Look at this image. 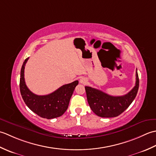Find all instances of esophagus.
I'll return each mask as SVG.
<instances>
[{"label": "esophagus", "mask_w": 156, "mask_h": 156, "mask_svg": "<svg viewBox=\"0 0 156 156\" xmlns=\"http://www.w3.org/2000/svg\"><path fill=\"white\" fill-rule=\"evenodd\" d=\"M80 82L81 84H86L87 83V78H81L80 79Z\"/></svg>", "instance_id": "esophagus-1"}]
</instances>
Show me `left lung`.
Wrapping results in <instances>:
<instances>
[{
  "instance_id": "left-lung-1",
  "label": "left lung",
  "mask_w": 156,
  "mask_h": 156,
  "mask_svg": "<svg viewBox=\"0 0 156 156\" xmlns=\"http://www.w3.org/2000/svg\"><path fill=\"white\" fill-rule=\"evenodd\" d=\"M140 81L136 71L135 86L127 94L113 97L98 89L85 87L88 102L92 111L98 117L110 118L117 117L127 109L136 97Z\"/></svg>"
}]
</instances>
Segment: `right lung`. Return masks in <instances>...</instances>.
Listing matches in <instances>:
<instances>
[{
    "instance_id": "1",
    "label": "right lung",
    "mask_w": 156,
    "mask_h": 156,
    "mask_svg": "<svg viewBox=\"0 0 156 156\" xmlns=\"http://www.w3.org/2000/svg\"><path fill=\"white\" fill-rule=\"evenodd\" d=\"M28 59H25L23 64L19 84L25 103L30 110L42 118L51 119L60 117L67 110L69 100L75 87L78 84V81L63 85L51 94L43 96L35 94L29 90L25 82L24 69Z\"/></svg>"
}]
</instances>
